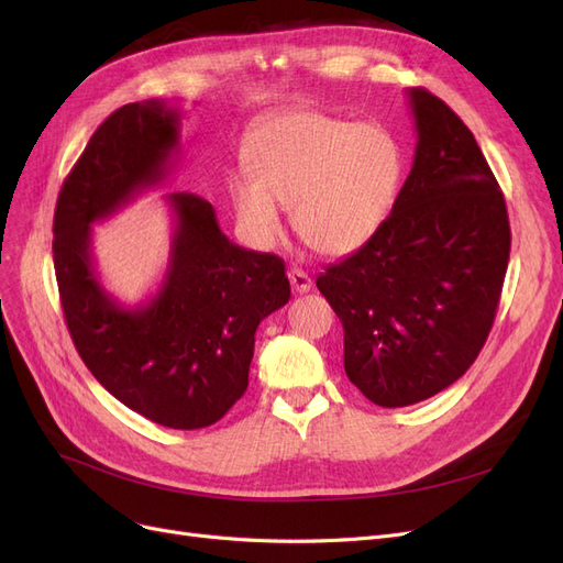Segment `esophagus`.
<instances>
[{
    "mask_svg": "<svg viewBox=\"0 0 563 563\" xmlns=\"http://www.w3.org/2000/svg\"><path fill=\"white\" fill-rule=\"evenodd\" d=\"M288 282H291L294 291H298V294H308L310 288H312L310 275H308V272H302L300 267H291V269H288Z\"/></svg>",
    "mask_w": 563,
    "mask_h": 563,
    "instance_id": "esophagus-1",
    "label": "esophagus"
}]
</instances>
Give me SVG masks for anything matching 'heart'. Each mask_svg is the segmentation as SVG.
I'll return each mask as SVG.
<instances>
[{
    "label": "heart",
    "instance_id": "1",
    "mask_svg": "<svg viewBox=\"0 0 563 563\" xmlns=\"http://www.w3.org/2000/svg\"><path fill=\"white\" fill-rule=\"evenodd\" d=\"M246 172L230 183L234 218L249 240L277 244L282 209L298 240L321 255H345L380 230L401 180L391 135L319 110H291L253 131Z\"/></svg>",
    "mask_w": 563,
    "mask_h": 563
}]
</instances>
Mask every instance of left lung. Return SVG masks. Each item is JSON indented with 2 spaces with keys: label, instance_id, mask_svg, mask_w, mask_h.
Wrapping results in <instances>:
<instances>
[{
  "label": "left lung",
  "instance_id": "1",
  "mask_svg": "<svg viewBox=\"0 0 563 563\" xmlns=\"http://www.w3.org/2000/svg\"><path fill=\"white\" fill-rule=\"evenodd\" d=\"M413 168L380 230L317 279L345 331V373L373 404L411 406L453 385L490 333L509 261L500 185L441 98L408 91Z\"/></svg>",
  "mask_w": 563,
  "mask_h": 563
}]
</instances>
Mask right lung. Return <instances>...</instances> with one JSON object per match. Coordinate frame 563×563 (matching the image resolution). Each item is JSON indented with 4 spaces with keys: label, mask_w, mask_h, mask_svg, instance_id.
Returning <instances> with one entry per match:
<instances>
[{
    "label": "right lung",
    "mask_w": 563,
    "mask_h": 563,
    "mask_svg": "<svg viewBox=\"0 0 563 563\" xmlns=\"http://www.w3.org/2000/svg\"><path fill=\"white\" fill-rule=\"evenodd\" d=\"M178 129V112L159 100L119 108L96 129L56 201L54 267L67 331L93 378L152 422L201 430L242 399L255 329L291 286L279 255L232 244L192 192L166 197L176 232L155 298L129 310L98 284L91 225L166 178Z\"/></svg>",
    "instance_id": "1"
}]
</instances>
